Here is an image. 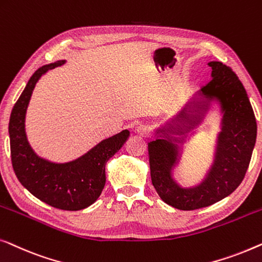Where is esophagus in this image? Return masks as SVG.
Instances as JSON below:
<instances>
[{
	"mask_svg": "<svg viewBox=\"0 0 262 262\" xmlns=\"http://www.w3.org/2000/svg\"><path fill=\"white\" fill-rule=\"evenodd\" d=\"M135 133L140 136H148L149 135V128L145 126V124H139V126L135 128Z\"/></svg>",
	"mask_w": 262,
	"mask_h": 262,
	"instance_id": "esophagus-1",
	"label": "esophagus"
}]
</instances>
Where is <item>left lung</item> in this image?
<instances>
[{"mask_svg": "<svg viewBox=\"0 0 262 262\" xmlns=\"http://www.w3.org/2000/svg\"><path fill=\"white\" fill-rule=\"evenodd\" d=\"M211 80L174 117L156 130L148 143L150 178L165 203L179 210L205 208L233 193L245 178L256 141V120L249 98L235 72L210 61ZM211 101L220 104L223 120L212 167L197 186L180 187L172 179L180 146L204 118Z\"/></svg>", "mask_w": 262, "mask_h": 262, "instance_id": "8db88e82", "label": "left lung"}]
</instances>
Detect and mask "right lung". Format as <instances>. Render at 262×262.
<instances>
[{"label": "right lung", "instance_id": "right-lung-1", "mask_svg": "<svg viewBox=\"0 0 262 262\" xmlns=\"http://www.w3.org/2000/svg\"><path fill=\"white\" fill-rule=\"evenodd\" d=\"M66 60L43 65L33 73L14 105L9 120L10 156L19 182L43 203L61 210L85 209L101 196L105 185V164L129 138V130L102 140L82 157L53 163L39 157L29 145L25 129L26 112L35 84L47 71Z\"/></svg>", "mask_w": 262, "mask_h": 262}]
</instances>
